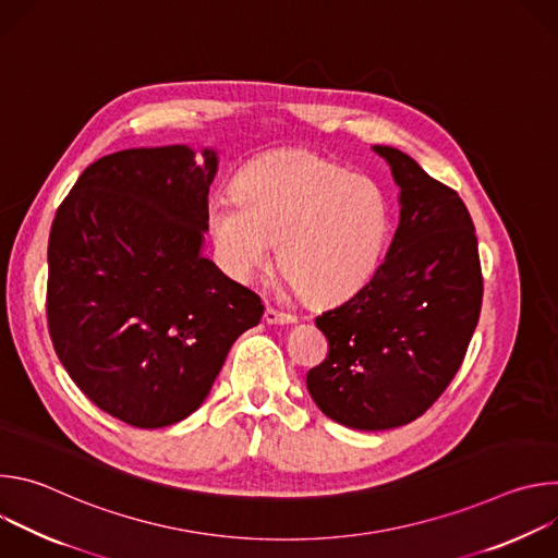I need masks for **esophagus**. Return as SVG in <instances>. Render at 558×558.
I'll return each mask as SVG.
<instances>
[{
  "label": "esophagus",
  "instance_id": "esophagus-1",
  "mask_svg": "<svg viewBox=\"0 0 558 558\" xmlns=\"http://www.w3.org/2000/svg\"><path fill=\"white\" fill-rule=\"evenodd\" d=\"M265 323L267 325H293L295 317L291 313H282V311L274 308V306H267L265 308Z\"/></svg>",
  "mask_w": 558,
  "mask_h": 558
}]
</instances>
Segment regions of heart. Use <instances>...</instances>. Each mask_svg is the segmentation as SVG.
Instances as JSON below:
<instances>
[{
    "mask_svg": "<svg viewBox=\"0 0 558 558\" xmlns=\"http://www.w3.org/2000/svg\"><path fill=\"white\" fill-rule=\"evenodd\" d=\"M233 201H214L207 227L225 271L250 282L271 263L298 295L331 304L377 271L392 227L386 192L313 151H269L235 174Z\"/></svg>",
    "mask_w": 558,
    "mask_h": 558,
    "instance_id": "b5f03b06",
    "label": "heart"
}]
</instances>
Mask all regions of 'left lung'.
<instances>
[{
	"label": "left lung",
	"instance_id": "left-lung-1",
	"mask_svg": "<svg viewBox=\"0 0 558 558\" xmlns=\"http://www.w3.org/2000/svg\"><path fill=\"white\" fill-rule=\"evenodd\" d=\"M373 151L400 187V225L373 278L315 317L329 357L306 375L317 409L355 430L404 426L435 404L463 362L484 295L459 194L400 149Z\"/></svg>",
	"mask_w": 558,
	"mask_h": 558
}]
</instances>
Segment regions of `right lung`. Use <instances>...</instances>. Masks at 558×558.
<instances>
[{"instance_id":"obj_1","label":"right lung","mask_w":558,"mask_h":558,"mask_svg":"<svg viewBox=\"0 0 558 558\" xmlns=\"http://www.w3.org/2000/svg\"><path fill=\"white\" fill-rule=\"evenodd\" d=\"M211 147H132L78 177L48 241V329L82 392L134 428L190 417L260 298L203 256Z\"/></svg>"}]
</instances>
